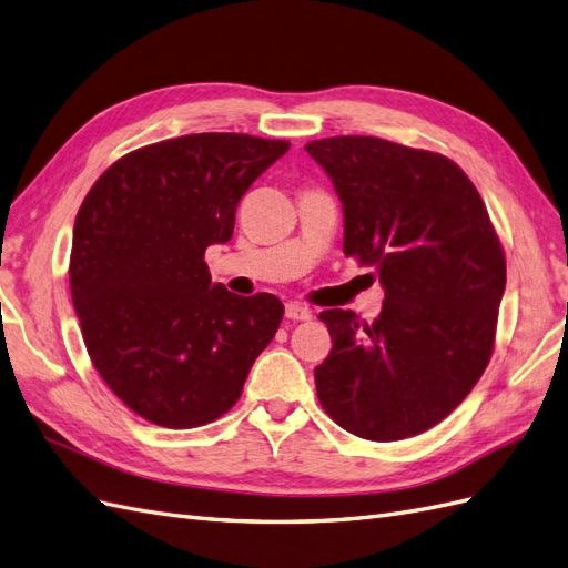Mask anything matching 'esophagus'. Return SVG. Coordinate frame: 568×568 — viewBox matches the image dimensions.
Listing matches in <instances>:
<instances>
[{
  "mask_svg": "<svg viewBox=\"0 0 568 568\" xmlns=\"http://www.w3.org/2000/svg\"><path fill=\"white\" fill-rule=\"evenodd\" d=\"M285 316L290 318V322H307V318H312V310L307 307V304L287 302L285 304Z\"/></svg>",
  "mask_w": 568,
  "mask_h": 568,
  "instance_id": "obj_1",
  "label": "esophagus"
}]
</instances>
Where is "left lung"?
Listing matches in <instances>:
<instances>
[{"label":"left lung","mask_w":568,"mask_h":568,"mask_svg":"<svg viewBox=\"0 0 568 568\" xmlns=\"http://www.w3.org/2000/svg\"><path fill=\"white\" fill-rule=\"evenodd\" d=\"M343 203V252L374 266L372 324L326 310L333 347L316 396L343 429L398 442L442 423L491 357L506 258L485 201L454 160L376 136L304 145Z\"/></svg>","instance_id":"left-lung-1"}]
</instances>
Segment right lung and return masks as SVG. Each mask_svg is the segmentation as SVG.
<instances>
[{
  "label": "right lung",
  "instance_id": "right-lung-1",
  "mask_svg": "<svg viewBox=\"0 0 568 568\" xmlns=\"http://www.w3.org/2000/svg\"><path fill=\"white\" fill-rule=\"evenodd\" d=\"M287 141L189 134L143 145L85 194L69 283L85 351L126 408L168 429L225 415L273 341L283 302L211 283L203 254Z\"/></svg>",
  "mask_w": 568,
  "mask_h": 568
}]
</instances>
